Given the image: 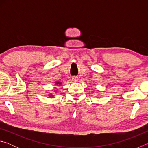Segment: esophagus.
I'll return each mask as SVG.
<instances>
[{"mask_svg":"<svg viewBox=\"0 0 148 148\" xmlns=\"http://www.w3.org/2000/svg\"><path fill=\"white\" fill-rule=\"evenodd\" d=\"M72 80L74 82H77V80H78V77L76 76H73V77H72Z\"/></svg>","mask_w":148,"mask_h":148,"instance_id":"obj_1","label":"esophagus"}]
</instances>
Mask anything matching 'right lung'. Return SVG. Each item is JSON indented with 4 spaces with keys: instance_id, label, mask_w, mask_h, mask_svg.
<instances>
[{
    "instance_id": "obj_1",
    "label": "right lung",
    "mask_w": 148,
    "mask_h": 148,
    "mask_svg": "<svg viewBox=\"0 0 148 148\" xmlns=\"http://www.w3.org/2000/svg\"><path fill=\"white\" fill-rule=\"evenodd\" d=\"M55 84L57 85V86H61V82H56V84ZM51 97H53V95L51 94V95H49V97H51Z\"/></svg>"
}]
</instances>
